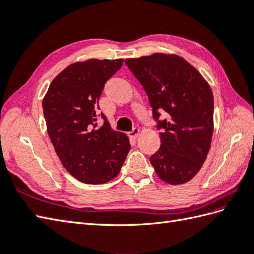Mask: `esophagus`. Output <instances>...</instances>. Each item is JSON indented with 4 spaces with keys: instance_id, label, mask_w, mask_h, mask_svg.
Instances as JSON below:
<instances>
[{
    "instance_id": "1",
    "label": "esophagus",
    "mask_w": 254,
    "mask_h": 254,
    "mask_svg": "<svg viewBox=\"0 0 254 254\" xmlns=\"http://www.w3.org/2000/svg\"><path fill=\"white\" fill-rule=\"evenodd\" d=\"M138 134H139V130H138V128H137V127H134L131 132L127 133V136L130 137V138H133V139H134V138H136V137L138 136Z\"/></svg>"
}]
</instances>
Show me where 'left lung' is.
Instances as JSON below:
<instances>
[{
    "instance_id": "1",
    "label": "left lung",
    "mask_w": 254,
    "mask_h": 254,
    "mask_svg": "<svg viewBox=\"0 0 254 254\" xmlns=\"http://www.w3.org/2000/svg\"><path fill=\"white\" fill-rule=\"evenodd\" d=\"M126 63L146 91L156 120L161 109L169 117L158 122L161 144L150 164L169 185L190 181L202 168L212 143V88L195 67L177 55L157 52L126 59Z\"/></svg>"
}]
</instances>
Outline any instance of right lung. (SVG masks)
I'll list each match as a JSON object with an SVG mask.
<instances>
[{
    "label": "right lung",
    "mask_w": 254,
    "mask_h": 254,
    "mask_svg": "<svg viewBox=\"0 0 254 254\" xmlns=\"http://www.w3.org/2000/svg\"><path fill=\"white\" fill-rule=\"evenodd\" d=\"M123 59L75 62L52 80L42 100L47 131L69 175L87 185H102L120 172L130 142L113 131L106 117L97 127L99 98Z\"/></svg>",
    "instance_id": "1"
}]
</instances>
